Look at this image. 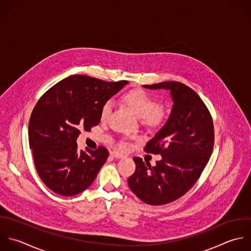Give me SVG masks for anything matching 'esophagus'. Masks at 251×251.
Instances as JSON below:
<instances>
[{
	"label": "esophagus",
	"instance_id": "34e87169",
	"mask_svg": "<svg viewBox=\"0 0 251 251\" xmlns=\"http://www.w3.org/2000/svg\"><path fill=\"white\" fill-rule=\"evenodd\" d=\"M110 155L113 156V157H115V158H123V157H125L124 154H122V153H120V152H118V151H111V152H110Z\"/></svg>",
	"mask_w": 251,
	"mask_h": 251
}]
</instances>
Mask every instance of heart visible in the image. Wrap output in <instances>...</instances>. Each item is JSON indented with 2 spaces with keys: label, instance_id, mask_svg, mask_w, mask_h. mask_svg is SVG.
<instances>
[{
  "label": "heart",
  "instance_id": "b5f03b06",
  "mask_svg": "<svg viewBox=\"0 0 251 251\" xmlns=\"http://www.w3.org/2000/svg\"><path fill=\"white\" fill-rule=\"evenodd\" d=\"M122 100L142 118L144 124L151 128L162 126L168 118V110L165 106L158 104L157 100L142 89H133L122 96ZM112 103L110 100L105 101L100 108V119L106 120L111 112ZM119 149L125 150L128 147L126 142L119 143Z\"/></svg>",
  "mask_w": 251,
  "mask_h": 251
}]
</instances>
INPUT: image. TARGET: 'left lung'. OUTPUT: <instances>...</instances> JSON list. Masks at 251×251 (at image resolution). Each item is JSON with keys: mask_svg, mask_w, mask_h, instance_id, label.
Listing matches in <instances>:
<instances>
[{"mask_svg": "<svg viewBox=\"0 0 251 251\" xmlns=\"http://www.w3.org/2000/svg\"><path fill=\"white\" fill-rule=\"evenodd\" d=\"M144 87L170 90L174 104L167 123L144 149L162 159L151 167L134 157L136 171L128 185L145 203L162 205L183 197L200 179L212 154L214 125L205 103L187 85L169 81Z\"/></svg>", "mask_w": 251, "mask_h": 251, "instance_id": "8db88e82", "label": "left lung"}]
</instances>
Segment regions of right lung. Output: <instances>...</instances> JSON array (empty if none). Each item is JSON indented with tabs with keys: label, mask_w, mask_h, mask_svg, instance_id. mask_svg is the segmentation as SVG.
<instances>
[{
	"label": "right lung",
	"mask_w": 251,
	"mask_h": 251,
	"mask_svg": "<svg viewBox=\"0 0 251 251\" xmlns=\"http://www.w3.org/2000/svg\"><path fill=\"white\" fill-rule=\"evenodd\" d=\"M126 84L72 75L39 99L29 120V146L39 177L53 193L75 196L94 182L108 151L100 146L79 151L76 141L100 123L102 104Z\"/></svg>",
	"instance_id": "obj_1"
}]
</instances>
